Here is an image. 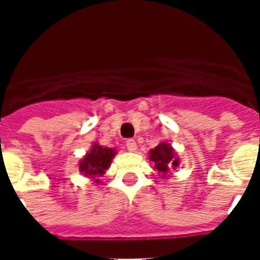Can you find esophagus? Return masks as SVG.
Returning <instances> with one entry per match:
<instances>
[{
  "label": "esophagus",
  "instance_id": "34e87169",
  "mask_svg": "<svg viewBox=\"0 0 260 260\" xmlns=\"http://www.w3.org/2000/svg\"><path fill=\"white\" fill-rule=\"evenodd\" d=\"M126 147H127V150L130 151V152H135V151H137V142H135L134 139H128V141L126 142Z\"/></svg>",
  "mask_w": 260,
  "mask_h": 260
}]
</instances>
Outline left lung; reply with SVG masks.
Segmentation results:
<instances>
[{
	"label": "left lung",
	"mask_w": 260,
	"mask_h": 260,
	"mask_svg": "<svg viewBox=\"0 0 260 260\" xmlns=\"http://www.w3.org/2000/svg\"><path fill=\"white\" fill-rule=\"evenodd\" d=\"M150 161H152L153 169L158 172L161 178H167L172 169H176L180 165V158L174 152L173 147L167 142H161L160 144L150 151Z\"/></svg>",
	"instance_id": "1"
}]
</instances>
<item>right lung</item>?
Returning <instances> with one entry per match:
<instances>
[{
	"instance_id": "obj_1",
	"label": "right lung",
	"mask_w": 260,
	"mask_h": 260,
	"mask_svg": "<svg viewBox=\"0 0 260 260\" xmlns=\"http://www.w3.org/2000/svg\"><path fill=\"white\" fill-rule=\"evenodd\" d=\"M116 153V148L93 143L92 148L79 161V172L83 176L91 178L95 183H99L100 177L104 176L105 171L109 169Z\"/></svg>"
}]
</instances>
